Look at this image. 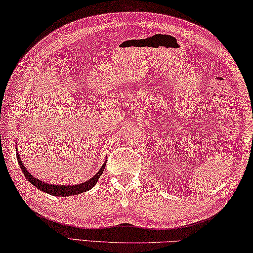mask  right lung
<instances>
[{
	"mask_svg": "<svg viewBox=\"0 0 253 253\" xmlns=\"http://www.w3.org/2000/svg\"><path fill=\"white\" fill-rule=\"evenodd\" d=\"M17 161H18V164L20 166L21 170H23V173L25 175V177L27 179L30 181L31 185H34L35 187H37L38 189H40L41 191H44L46 193H49V195L52 196H57V197H68V196H74V195H79V193H83L90 190L91 188H92L95 184L98 179L100 178V176L102 175L105 168V164L102 165V168L99 169L98 173H96L92 178H90L89 180L83 182V184H79V185H51V184H46V182L39 180L35 178L34 176H32L27 169L25 168V165L21 162V160L19 158V155L17 153Z\"/></svg>",
	"mask_w": 253,
	"mask_h": 253,
	"instance_id": "right-lung-1",
	"label": "right lung"
}]
</instances>
